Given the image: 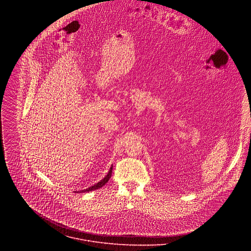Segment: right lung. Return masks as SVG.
Wrapping results in <instances>:
<instances>
[{
  "mask_svg": "<svg viewBox=\"0 0 251 251\" xmlns=\"http://www.w3.org/2000/svg\"><path fill=\"white\" fill-rule=\"evenodd\" d=\"M112 168H113V166H111V167H110L108 174H107V175L102 178V180H101L100 182H98V183H97V184H95L94 186L89 187V188L84 189V190H81V191H75V193H87V192H91V191H94V190H97V189L102 188V187H103L107 182L109 181V178L111 177V175H112Z\"/></svg>",
  "mask_w": 251,
  "mask_h": 251,
  "instance_id": "add662e5",
  "label": "right lung"
}]
</instances>
